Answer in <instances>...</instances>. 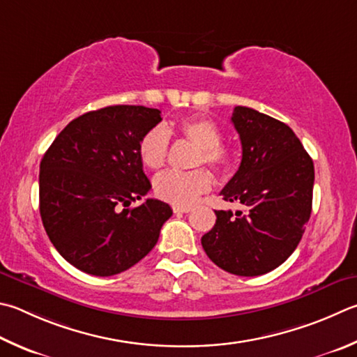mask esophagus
I'll return each instance as SVG.
<instances>
[{
	"label": "esophagus",
	"mask_w": 357,
	"mask_h": 357,
	"mask_svg": "<svg viewBox=\"0 0 357 357\" xmlns=\"http://www.w3.org/2000/svg\"><path fill=\"white\" fill-rule=\"evenodd\" d=\"M174 213H187L190 212V207H183V206H173Z\"/></svg>",
	"instance_id": "34e87169"
}]
</instances>
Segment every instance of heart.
I'll return each mask as SVG.
<instances>
[{
  "instance_id": "b5f03b06",
  "label": "heart",
  "mask_w": 357,
  "mask_h": 357,
  "mask_svg": "<svg viewBox=\"0 0 357 357\" xmlns=\"http://www.w3.org/2000/svg\"><path fill=\"white\" fill-rule=\"evenodd\" d=\"M178 132L197 146L193 167L206 164L215 170H226L231 165L232 154L222 144V129L215 121L206 116H187L178 123ZM168 156V129L156 126L142 137L139 158L146 168L158 170ZM211 174L203 168L192 172H165L154 179L156 195L174 206L189 207L211 189Z\"/></svg>"
}]
</instances>
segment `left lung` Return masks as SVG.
Segmentation results:
<instances>
[{"label": "left lung", "instance_id": "8db88e82", "mask_svg": "<svg viewBox=\"0 0 357 357\" xmlns=\"http://www.w3.org/2000/svg\"><path fill=\"white\" fill-rule=\"evenodd\" d=\"M231 121L242 162L220 195L246 211H215L201 245L228 273L259 276L286 262L301 241L312 211L314 162L286 123L243 106Z\"/></svg>", "mask_w": 357, "mask_h": 357}]
</instances>
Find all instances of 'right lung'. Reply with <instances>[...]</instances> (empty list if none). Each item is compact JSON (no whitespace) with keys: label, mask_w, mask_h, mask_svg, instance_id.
Wrapping results in <instances>:
<instances>
[{"label":"right lung","mask_w":357,"mask_h":357,"mask_svg":"<svg viewBox=\"0 0 357 357\" xmlns=\"http://www.w3.org/2000/svg\"><path fill=\"white\" fill-rule=\"evenodd\" d=\"M159 109L109 106L77 116L45 153L38 174L40 217L51 243L77 270L112 276L137 264L158 243L172 217L151 189L139 158Z\"/></svg>","instance_id":"add662e5"}]
</instances>
